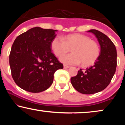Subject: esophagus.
<instances>
[{
  "mask_svg": "<svg viewBox=\"0 0 125 125\" xmlns=\"http://www.w3.org/2000/svg\"><path fill=\"white\" fill-rule=\"evenodd\" d=\"M69 67H70L69 66L66 65H64V69H68V68H69Z\"/></svg>",
  "mask_w": 125,
  "mask_h": 125,
  "instance_id": "1",
  "label": "esophagus"
}]
</instances>
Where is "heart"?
I'll list each match as a JSON object with an SVG mask.
<instances>
[{
  "instance_id": "heart-1",
  "label": "heart",
  "mask_w": 125,
  "mask_h": 125,
  "mask_svg": "<svg viewBox=\"0 0 125 125\" xmlns=\"http://www.w3.org/2000/svg\"><path fill=\"white\" fill-rule=\"evenodd\" d=\"M71 49L73 53L62 56ZM51 49L60 61L65 64L77 65L81 62L87 66L95 62L100 54V48L95 41L87 36L75 33L66 36L64 39L56 37L51 42Z\"/></svg>"
}]
</instances>
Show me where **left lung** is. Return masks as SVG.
<instances>
[{
    "label": "left lung",
    "mask_w": 125,
    "mask_h": 125,
    "mask_svg": "<svg viewBox=\"0 0 125 125\" xmlns=\"http://www.w3.org/2000/svg\"><path fill=\"white\" fill-rule=\"evenodd\" d=\"M100 45V53L93 66L78 71L71 78L72 85L77 91L92 94L105 89L115 74L117 67V50L112 40L96 30H90Z\"/></svg>",
    "instance_id": "obj_1"
}]
</instances>
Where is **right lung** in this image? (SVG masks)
Listing matches in <instances>:
<instances>
[{"instance_id": "right-lung-1", "label": "right lung", "mask_w": 125, "mask_h": 125, "mask_svg": "<svg viewBox=\"0 0 125 125\" xmlns=\"http://www.w3.org/2000/svg\"><path fill=\"white\" fill-rule=\"evenodd\" d=\"M56 30L34 27L18 36L10 54L11 74L20 88L31 93L48 89L63 65L51 52Z\"/></svg>"}]
</instances>
